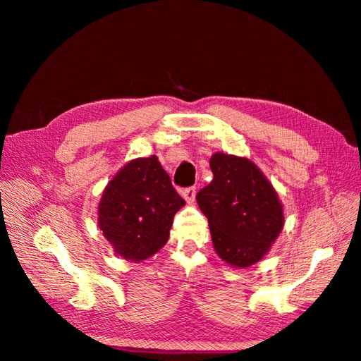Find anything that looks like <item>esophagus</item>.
<instances>
[{
	"label": "esophagus",
	"mask_w": 361,
	"mask_h": 361,
	"mask_svg": "<svg viewBox=\"0 0 361 361\" xmlns=\"http://www.w3.org/2000/svg\"><path fill=\"white\" fill-rule=\"evenodd\" d=\"M181 195L183 197H185V200L188 204H192L194 202V199H195V188L192 186V188H186V189H183L181 191Z\"/></svg>",
	"instance_id": "obj_1"
}]
</instances>
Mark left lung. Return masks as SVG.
<instances>
[{"mask_svg":"<svg viewBox=\"0 0 361 361\" xmlns=\"http://www.w3.org/2000/svg\"><path fill=\"white\" fill-rule=\"evenodd\" d=\"M213 180L197 194L213 248L226 264L245 269L267 255L283 229V205L272 183L247 157L215 152Z\"/></svg>","mask_w":361,"mask_h":361,"instance_id":"obj_1","label":"left lung"}]
</instances>
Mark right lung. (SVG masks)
<instances>
[{
	"label": "right lung",
	"instance_id": "obj_1",
	"mask_svg": "<svg viewBox=\"0 0 361 361\" xmlns=\"http://www.w3.org/2000/svg\"><path fill=\"white\" fill-rule=\"evenodd\" d=\"M183 205L157 156L138 157L108 181L97 221L116 255L142 262L166 245Z\"/></svg>",
	"mask_w": 361,
	"mask_h": 361
}]
</instances>
